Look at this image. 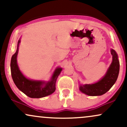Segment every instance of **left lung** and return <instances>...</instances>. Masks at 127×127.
I'll return each instance as SVG.
<instances>
[{
  "mask_svg": "<svg viewBox=\"0 0 127 127\" xmlns=\"http://www.w3.org/2000/svg\"><path fill=\"white\" fill-rule=\"evenodd\" d=\"M113 62L105 75L98 82L92 84L80 85V90L88 95H101L106 93L115 84L120 71V62L117 53L111 50Z\"/></svg>",
  "mask_w": 127,
  "mask_h": 127,
  "instance_id": "1",
  "label": "left lung"
}]
</instances>
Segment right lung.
<instances>
[{"label": "right lung", "mask_w": 127, "mask_h": 127, "mask_svg": "<svg viewBox=\"0 0 127 127\" xmlns=\"http://www.w3.org/2000/svg\"><path fill=\"white\" fill-rule=\"evenodd\" d=\"M20 42V40H19L17 50L12 56L10 63L11 74L14 84L21 91L30 98H39L50 95L56 90V80L62 71V68L56 69L50 81L48 82L28 79L21 73L17 63V56Z\"/></svg>", "instance_id": "add662e5"}]
</instances>
